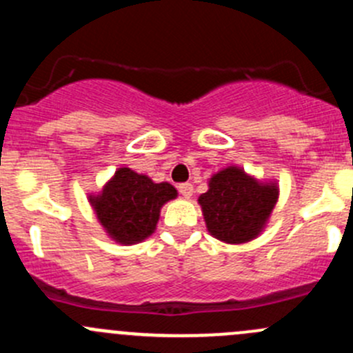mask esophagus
I'll return each mask as SVG.
<instances>
[{
	"instance_id": "obj_1",
	"label": "esophagus",
	"mask_w": 353,
	"mask_h": 353,
	"mask_svg": "<svg viewBox=\"0 0 353 353\" xmlns=\"http://www.w3.org/2000/svg\"><path fill=\"white\" fill-rule=\"evenodd\" d=\"M177 190H179V193L183 194L184 198H191V196H193V184H191V183L179 184V188H177Z\"/></svg>"
}]
</instances>
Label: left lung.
Listing matches in <instances>:
<instances>
[{"label":"left lung","instance_id":"left-lung-1","mask_svg":"<svg viewBox=\"0 0 353 353\" xmlns=\"http://www.w3.org/2000/svg\"><path fill=\"white\" fill-rule=\"evenodd\" d=\"M279 199L276 183H261L230 165L213 174L208 191L198 198L206 229L227 244H244L265 229Z\"/></svg>","mask_w":353,"mask_h":353}]
</instances>
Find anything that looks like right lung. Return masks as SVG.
<instances>
[{
  "instance_id": "1",
  "label": "right lung",
  "mask_w": 353,
  "mask_h": 353,
  "mask_svg": "<svg viewBox=\"0 0 353 353\" xmlns=\"http://www.w3.org/2000/svg\"><path fill=\"white\" fill-rule=\"evenodd\" d=\"M176 196L172 184L154 183L130 167H121L101 193L90 194L88 201L110 239L130 245L155 232L160 208Z\"/></svg>"
}]
</instances>
